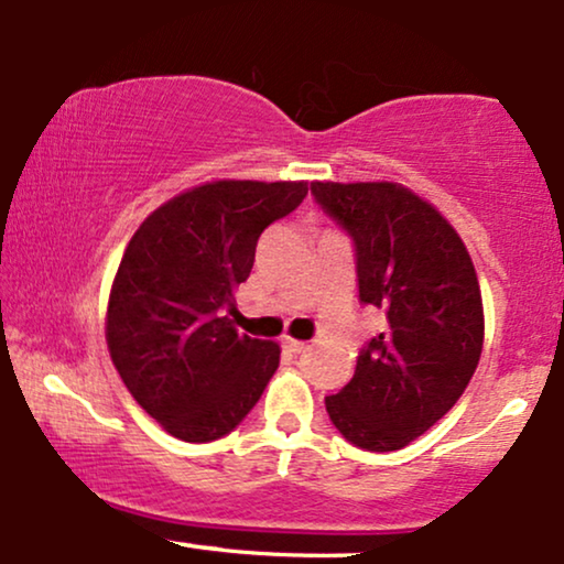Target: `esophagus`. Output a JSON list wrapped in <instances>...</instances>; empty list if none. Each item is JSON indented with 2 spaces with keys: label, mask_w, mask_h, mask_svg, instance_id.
<instances>
[{
  "label": "esophagus",
  "mask_w": 564,
  "mask_h": 564,
  "mask_svg": "<svg viewBox=\"0 0 564 564\" xmlns=\"http://www.w3.org/2000/svg\"><path fill=\"white\" fill-rule=\"evenodd\" d=\"M284 349H290V352L300 355V352H305V349H308V345H305V341H300V339H284Z\"/></svg>",
  "instance_id": "34e87169"
}]
</instances>
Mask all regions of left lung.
I'll list each match as a JSON object with an SVG mask.
<instances>
[{
    "instance_id": "1",
    "label": "left lung",
    "mask_w": 564,
    "mask_h": 564,
    "mask_svg": "<svg viewBox=\"0 0 564 564\" xmlns=\"http://www.w3.org/2000/svg\"><path fill=\"white\" fill-rule=\"evenodd\" d=\"M311 192L355 240L360 300L386 316L326 412L357 448L399 451L448 414L479 365L471 256L433 204L393 181H313Z\"/></svg>"
}]
</instances>
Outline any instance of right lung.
I'll return each instance as SVG.
<instances>
[{
  "mask_svg": "<svg viewBox=\"0 0 564 564\" xmlns=\"http://www.w3.org/2000/svg\"><path fill=\"white\" fill-rule=\"evenodd\" d=\"M305 194L308 181H207L131 236L108 295V352L137 404L178 441L228 435L274 376L280 345L238 334L223 313H236L261 232Z\"/></svg>",
  "mask_w": 564,
  "mask_h": 564,
  "instance_id": "obj_1",
  "label": "right lung"
}]
</instances>
